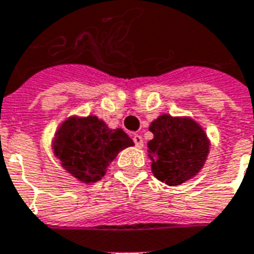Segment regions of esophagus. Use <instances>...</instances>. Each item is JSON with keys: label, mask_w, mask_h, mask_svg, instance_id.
I'll list each match as a JSON object with an SVG mask.
<instances>
[{"label": "esophagus", "mask_w": 254, "mask_h": 254, "mask_svg": "<svg viewBox=\"0 0 254 254\" xmlns=\"http://www.w3.org/2000/svg\"><path fill=\"white\" fill-rule=\"evenodd\" d=\"M133 141H134V144H136V147H137V148H141V147L144 145L143 137H141L140 134H134V136H133Z\"/></svg>", "instance_id": "esophagus-1"}]
</instances>
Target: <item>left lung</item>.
Listing matches in <instances>:
<instances>
[{
  "instance_id": "obj_1",
  "label": "left lung",
  "mask_w": 254,
  "mask_h": 254,
  "mask_svg": "<svg viewBox=\"0 0 254 254\" xmlns=\"http://www.w3.org/2000/svg\"><path fill=\"white\" fill-rule=\"evenodd\" d=\"M148 141L151 169L159 181L178 187L197 176L209 154V138L190 117L162 114L151 122Z\"/></svg>"
}]
</instances>
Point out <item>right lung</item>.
I'll return each instance as SVG.
<instances>
[{"label": "right lung", "instance_id": "obj_1", "mask_svg": "<svg viewBox=\"0 0 254 254\" xmlns=\"http://www.w3.org/2000/svg\"><path fill=\"white\" fill-rule=\"evenodd\" d=\"M134 145L121 127L110 129L96 116L67 117L58 127L52 148L61 166L83 184L102 180L120 151Z\"/></svg>", "mask_w": 254, "mask_h": 254}]
</instances>
